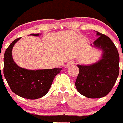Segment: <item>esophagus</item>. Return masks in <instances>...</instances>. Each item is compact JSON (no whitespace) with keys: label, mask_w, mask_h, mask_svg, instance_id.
Wrapping results in <instances>:
<instances>
[{"label":"esophagus","mask_w":123,"mask_h":123,"mask_svg":"<svg viewBox=\"0 0 123 123\" xmlns=\"http://www.w3.org/2000/svg\"><path fill=\"white\" fill-rule=\"evenodd\" d=\"M74 63H74V61H70V62H69L67 63V64L66 65L65 67H66V68H68V67H69L70 66H71V65H74Z\"/></svg>","instance_id":"1"}]
</instances>
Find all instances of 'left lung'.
<instances>
[{"label": "left lung", "instance_id": "left-lung-1", "mask_svg": "<svg viewBox=\"0 0 123 123\" xmlns=\"http://www.w3.org/2000/svg\"><path fill=\"white\" fill-rule=\"evenodd\" d=\"M99 37L92 47L102 51L99 60L88 65H78L79 72L75 86L78 92L91 98L106 96L112 89L119 75L118 50L108 36L95 31Z\"/></svg>", "mask_w": 123, "mask_h": 123}]
</instances>
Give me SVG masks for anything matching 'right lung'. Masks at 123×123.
<instances>
[{
  "label": "right lung",
  "instance_id": "obj_1",
  "mask_svg": "<svg viewBox=\"0 0 123 123\" xmlns=\"http://www.w3.org/2000/svg\"><path fill=\"white\" fill-rule=\"evenodd\" d=\"M39 36V34H31ZM21 38L11 43L6 49L4 56V74L11 90L19 97L35 100L46 95L54 78L62 68L30 70L19 67L12 56L13 46Z\"/></svg>",
  "mask_w": 123,
  "mask_h": 123
}]
</instances>
